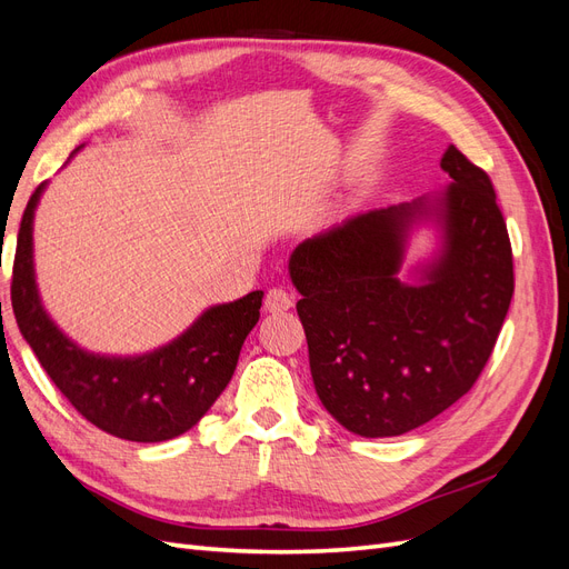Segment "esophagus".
Listing matches in <instances>:
<instances>
[{"instance_id":"obj_1","label":"esophagus","mask_w":569,"mask_h":569,"mask_svg":"<svg viewBox=\"0 0 569 569\" xmlns=\"http://www.w3.org/2000/svg\"><path fill=\"white\" fill-rule=\"evenodd\" d=\"M291 306H295V297H291L289 291H284L280 287H272L266 295V301H263L266 313H284V311H289Z\"/></svg>"}]
</instances>
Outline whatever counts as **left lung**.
Returning <instances> with one entry per match:
<instances>
[{
  "label": "left lung",
  "instance_id": "1",
  "mask_svg": "<svg viewBox=\"0 0 569 569\" xmlns=\"http://www.w3.org/2000/svg\"><path fill=\"white\" fill-rule=\"evenodd\" d=\"M441 170V194L358 213L289 256L318 399L358 437L406 435L468 393L510 308L491 180L453 144ZM420 227L436 230V249L406 264Z\"/></svg>",
  "mask_w": 569,
  "mask_h": 569
}]
</instances>
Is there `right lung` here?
Returning a JSON list of instances; mask_svg holds the SVG:
<instances>
[{
	"label": "right lung",
	"instance_id": "1",
	"mask_svg": "<svg viewBox=\"0 0 569 569\" xmlns=\"http://www.w3.org/2000/svg\"><path fill=\"white\" fill-rule=\"evenodd\" d=\"M82 144L76 149L80 151ZM42 182L30 197L13 258L11 306L23 339L84 420L126 441H168L192 429L232 380L239 351L261 318L263 291L206 308L182 335L137 356L82 349L49 318L32 261V220Z\"/></svg>",
	"mask_w": 569,
	"mask_h": 569
}]
</instances>
